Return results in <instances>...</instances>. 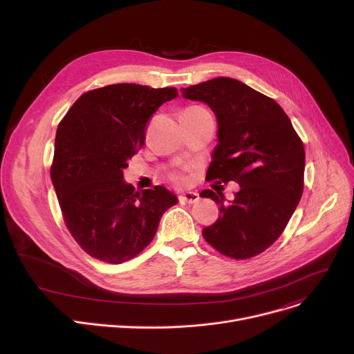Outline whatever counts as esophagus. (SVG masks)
Here are the masks:
<instances>
[{"mask_svg": "<svg viewBox=\"0 0 354 354\" xmlns=\"http://www.w3.org/2000/svg\"><path fill=\"white\" fill-rule=\"evenodd\" d=\"M179 201L187 203H196L199 201V195L196 192H183L179 195Z\"/></svg>", "mask_w": 354, "mask_h": 354, "instance_id": "1", "label": "esophagus"}]
</instances>
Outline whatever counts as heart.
<instances>
[{"mask_svg":"<svg viewBox=\"0 0 354 354\" xmlns=\"http://www.w3.org/2000/svg\"><path fill=\"white\" fill-rule=\"evenodd\" d=\"M176 179H180V178H179V176H176Z\"/></svg>","mask_w":354,"mask_h":354,"instance_id":"1","label":"heart"}]
</instances>
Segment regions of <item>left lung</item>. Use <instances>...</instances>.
I'll list each match as a JSON object with an SVG mask.
<instances>
[{
    "mask_svg": "<svg viewBox=\"0 0 354 354\" xmlns=\"http://www.w3.org/2000/svg\"><path fill=\"white\" fill-rule=\"evenodd\" d=\"M182 93L185 99L207 103L216 116L218 145L207 179L215 187L239 183L232 201L203 191V198L219 203V216L202 235L234 259L261 254L283 234L301 199L303 142L281 106L243 82L216 77Z\"/></svg>",
    "mask_w": 354,
    "mask_h": 354,
    "instance_id": "obj_1",
    "label": "left lung"
}]
</instances>
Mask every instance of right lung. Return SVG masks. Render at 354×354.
Segmentation results:
<instances>
[{
    "label": "right lung",
    "mask_w": 354,
    "mask_h": 354,
    "mask_svg": "<svg viewBox=\"0 0 354 354\" xmlns=\"http://www.w3.org/2000/svg\"><path fill=\"white\" fill-rule=\"evenodd\" d=\"M176 96L175 87L110 84L82 95L59 123L51 182L66 227L93 258L120 264L136 257L178 202L160 185L136 191L123 180L149 119Z\"/></svg>",
    "instance_id": "obj_1"
}]
</instances>
